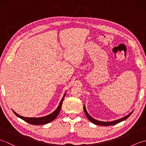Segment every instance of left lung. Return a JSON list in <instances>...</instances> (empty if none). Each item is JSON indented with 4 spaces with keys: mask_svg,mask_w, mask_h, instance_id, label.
Wrapping results in <instances>:
<instances>
[{
    "mask_svg": "<svg viewBox=\"0 0 146 146\" xmlns=\"http://www.w3.org/2000/svg\"><path fill=\"white\" fill-rule=\"evenodd\" d=\"M83 109H84V111L85 113L86 116L87 117V118L88 119V120L90 121V122L93 123H94V124L96 125H102V126H109V125H115L117 123H119L120 122H122V121L125 120V119H127V118L131 115L132 114V113L133 112V111H132L131 113H129L128 115H127L126 116L123 117L122 118H121V119H117L115 120H113V121H111V122H103V121H100V120H97L94 118L92 117L90 115L88 114V113L87 112V111L86 110V107H85V105H84V106H83Z\"/></svg>",
    "mask_w": 146,
    "mask_h": 146,
    "instance_id": "obj_1",
    "label": "left lung"
}]
</instances>
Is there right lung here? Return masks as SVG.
<instances>
[{"label": "right lung", "instance_id": "1", "mask_svg": "<svg viewBox=\"0 0 146 146\" xmlns=\"http://www.w3.org/2000/svg\"><path fill=\"white\" fill-rule=\"evenodd\" d=\"M66 92L64 93L63 97V98H62L60 103V104H59L56 109L53 111V112H52L51 113L49 114L46 116L41 117H23V116L17 114L16 112H15L14 110H12V111H13V112L14 113L15 115H16L17 117H19L20 119H23L24 121H26V122L30 123V124H32V125L46 124V123L51 122L52 120H54L58 115V114H59V113H60V111L61 110V105H62V104H63L64 98L65 97V95H66Z\"/></svg>", "mask_w": 146, "mask_h": 146}]
</instances>
